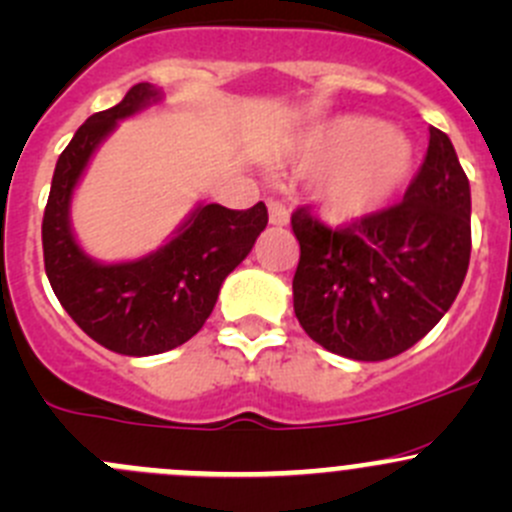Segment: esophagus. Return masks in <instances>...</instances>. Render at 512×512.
Instances as JSON below:
<instances>
[{"instance_id":"1","label":"esophagus","mask_w":512,"mask_h":512,"mask_svg":"<svg viewBox=\"0 0 512 512\" xmlns=\"http://www.w3.org/2000/svg\"><path fill=\"white\" fill-rule=\"evenodd\" d=\"M267 210H270V223L272 225L282 227V225L289 223V210L280 203V200H270V203H267Z\"/></svg>"}]
</instances>
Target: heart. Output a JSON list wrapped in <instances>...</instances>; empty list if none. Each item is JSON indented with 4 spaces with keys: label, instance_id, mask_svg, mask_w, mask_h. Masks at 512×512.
Here are the masks:
<instances>
[{
    "label": "heart",
    "instance_id": "b5f03b06",
    "mask_svg": "<svg viewBox=\"0 0 512 512\" xmlns=\"http://www.w3.org/2000/svg\"><path fill=\"white\" fill-rule=\"evenodd\" d=\"M294 160L314 170V200L337 223L369 218L399 195L414 170V143L379 118L339 116L304 136Z\"/></svg>",
    "mask_w": 512,
    "mask_h": 512
}]
</instances>
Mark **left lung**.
I'll use <instances>...</instances> for the list:
<instances>
[{
  "label": "left lung",
  "instance_id": "1",
  "mask_svg": "<svg viewBox=\"0 0 512 512\" xmlns=\"http://www.w3.org/2000/svg\"><path fill=\"white\" fill-rule=\"evenodd\" d=\"M294 314L327 352L381 361L406 352L451 309L471 260V185L451 138L431 128L404 200L332 230L292 215Z\"/></svg>",
  "mask_w": 512,
  "mask_h": 512
}]
</instances>
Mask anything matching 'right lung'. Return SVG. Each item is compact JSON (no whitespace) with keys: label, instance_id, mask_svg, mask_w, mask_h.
Returning <instances> with one entry per match:
<instances>
[{"label":"right lung","instance_id":"1","mask_svg":"<svg viewBox=\"0 0 512 512\" xmlns=\"http://www.w3.org/2000/svg\"><path fill=\"white\" fill-rule=\"evenodd\" d=\"M158 103V86L136 84L121 103L86 118L56 160L41 223L46 277L61 307L94 342L123 356L163 354L195 337L225 277L267 227L265 203L250 210L198 203L158 250L136 260L101 262L81 247L71 203L91 158L118 123Z\"/></svg>","mask_w":512,"mask_h":512}]
</instances>
